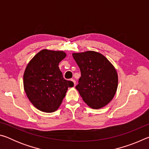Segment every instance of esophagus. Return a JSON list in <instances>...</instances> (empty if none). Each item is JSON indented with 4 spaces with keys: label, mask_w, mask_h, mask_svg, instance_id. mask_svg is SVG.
Returning <instances> with one entry per match:
<instances>
[{
    "label": "esophagus",
    "mask_w": 149,
    "mask_h": 149,
    "mask_svg": "<svg viewBox=\"0 0 149 149\" xmlns=\"http://www.w3.org/2000/svg\"><path fill=\"white\" fill-rule=\"evenodd\" d=\"M71 81H72L73 82V83H74V86H75V84H76V82H75V79H71Z\"/></svg>",
    "instance_id": "esophagus-1"
}]
</instances>
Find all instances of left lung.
<instances>
[{"label":"left lung","instance_id":"obj_1","mask_svg":"<svg viewBox=\"0 0 149 149\" xmlns=\"http://www.w3.org/2000/svg\"><path fill=\"white\" fill-rule=\"evenodd\" d=\"M81 71L76 89L84 102L93 109L107 105L114 98L118 78L115 68L107 58L95 51L73 53Z\"/></svg>","mask_w":149,"mask_h":149}]
</instances>
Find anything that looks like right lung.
<instances>
[{
    "mask_svg": "<svg viewBox=\"0 0 149 149\" xmlns=\"http://www.w3.org/2000/svg\"><path fill=\"white\" fill-rule=\"evenodd\" d=\"M65 56L63 51L43 49L30 60L25 70V92L30 102L42 112L56 111L68 88L74 86V83L63 77L58 67Z\"/></svg>",
    "mask_w": 149,
    "mask_h": 149,
    "instance_id": "1",
    "label": "right lung"
}]
</instances>
